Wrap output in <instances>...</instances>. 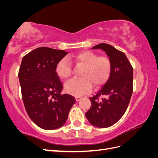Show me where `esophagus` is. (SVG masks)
I'll return each instance as SVG.
<instances>
[{
    "label": "esophagus",
    "mask_w": 158,
    "mask_h": 158,
    "mask_svg": "<svg viewBox=\"0 0 158 158\" xmlns=\"http://www.w3.org/2000/svg\"><path fill=\"white\" fill-rule=\"evenodd\" d=\"M75 99H76V102H78L79 100L81 99V97L80 96H75Z\"/></svg>",
    "instance_id": "esophagus-1"
}]
</instances>
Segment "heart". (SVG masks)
I'll return each instance as SVG.
<instances>
[{
	"instance_id": "b5f03b06",
	"label": "heart",
	"mask_w": 158,
	"mask_h": 158,
	"mask_svg": "<svg viewBox=\"0 0 158 158\" xmlns=\"http://www.w3.org/2000/svg\"><path fill=\"white\" fill-rule=\"evenodd\" d=\"M73 59L76 64L83 66L81 70V78H73L64 84L66 92L76 95L87 94L95 87L103 85L109 78L111 70V63L107 56H98L91 51H84L74 56L64 57L57 63L55 71L57 76L65 80L72 73V64L69 59Z\"/></svg>"
}]
</instances>
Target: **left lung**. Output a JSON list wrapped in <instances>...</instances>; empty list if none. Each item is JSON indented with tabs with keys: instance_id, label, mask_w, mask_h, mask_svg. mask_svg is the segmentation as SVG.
<instances>
[{
	"instance_id": "obj_1",
	"label": "left lung",
	"mask_w": 158,
	"mask_h": 158,
	"mask_svg": "<svg viewBox=\"0 0 158 158\" xmlns=\"http://www.w3.org/2000/svg\"><path fill=\"white\" fill-rule=\"evenodd\" d=\"M92 49L106 52L111 70L107 82L89 98L92 106L85 115L92 125L107 128L115 124L128 106L133 91V68L125 54L111 45L100 44ZM101 96L105 98L99 100Z\"/></svg>"
}]
</instances>
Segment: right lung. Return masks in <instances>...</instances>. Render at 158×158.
Listing matches in <instances>:
<instances>
[{"mask_svg":"<svg viewBox=\"0 0 158 158\" xmlns=\"http://www.w3.org/2000/svg\"><path fill=\"white\" fill-rule=\"evenodd\" d=\"M68 52L39 47L23 57L18 73L22 97L28 116L45 130L63 126L76 102L69 94L61 95L63 84L57 76V63Z\"/></svg>","mask_w":158,"mask_h":158,"instance_id":"obj_1","label":"right lung"}]
</instances>
